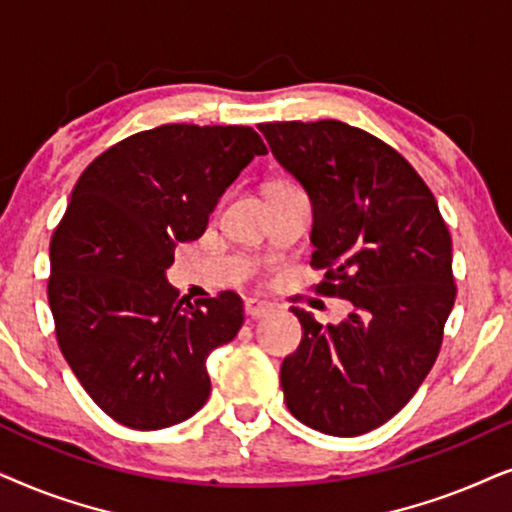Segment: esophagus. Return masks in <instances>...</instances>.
<instances>
[{
  "label": "esophagus",
  "mask_w": 512,
  "mask_h": 512,
  "mask_svg": "<svg viewBox=\"0 0 512 512\" xmlns=\"http://www.w3.org/2000/svg\"><path fill=\"white\" fill-rule=\"evenodd\" d=\"M269 311H271V304L264 302V299H257V297L245 299V313H248L250 318H260Z\"/></svg>",
  "instance_id": "obj_1"
}]
</instances>
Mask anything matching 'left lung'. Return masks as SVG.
Returning <instances> with one entry per match:
<instances>
[{"label":"left lung","instance_id":"left-lung-1","mask_svg":"<svg viewBox=\"0 0 512 512\" xmlns=\"http://www.w3.org/2000/svg\"><path fill=\"white\" fill-rule=\"evenodd\" d=\"M276 161L313 206L318 295L349 299L339 325L292 306L302 342L281 365L285 405L320 433L386 424L431 372L454 306L452 236L403 156L344 121L260 124Z\"/></svg>","mask_w":512,"mask_h":512}]
</instances>
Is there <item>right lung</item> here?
Here are the masks:
<instances>
[{"instance_id":"right-lung-1","label":"right lung","mask_w":512,"mask_h":512,"mask_svg":"<svg viewBox=\"0 0 512 512\" xmlns=\"http://www.w3.org/2000/svg\"><path fill=\"white\" fill-rule=\"evenodd\" d=\"M267 154L250 126L166 124L102 152L51 238L58 346L93 403L138 431L180 424L210 395L206 360L243 325L236 292L185 304L166 281L241 170Z\"/></svg>"}]
</instances>
